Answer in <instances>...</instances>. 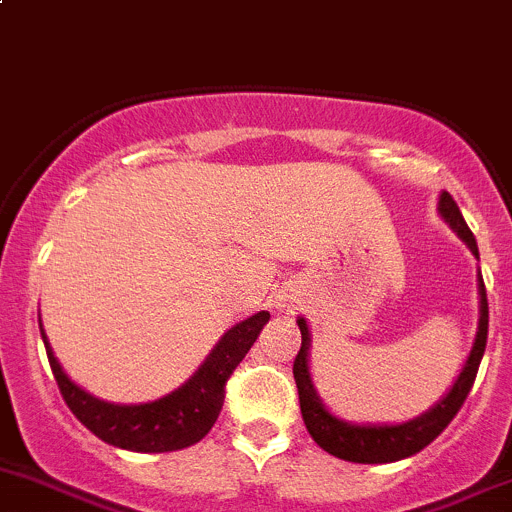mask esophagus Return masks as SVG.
Wrapping results in <instances>:
<instances>
[{
  "instance_id": "1",
  "label": "esophagus",
  "mask_w": 512,
  "mask_h": 512,
  "mask_svg": "<svg viewBox=\"0 0 512 512\" xmlns=\"http://www.w3.org/2000/svg\"><path fill=\"white\" fill-rule=\"evenodd\" d=\"M278 308H281V313H293L295 310V300L291 298H281V303H278Z\"/></svg>"
}]
</instances>
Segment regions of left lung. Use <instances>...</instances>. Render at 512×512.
<instances>
[{"mask_svg": "<svg viewBox=\"0 0 512 512\" xmlns=\"http://www.w3.org/2000/svg\"><path fill=\"white\" fill-rule=\"evenodd\" d=\"M439 214L444 217L446 224L461 236V241H466V246L471 249V254L478 258V244L476 236L468 229L466 219H463L461 209L453 202L449 192H441L439 197ZM478 295H481V310H478V333L473 340L471 352L466 357V365H463L461 374L456 377L453 387L449 389L441 402H436L429 412L416 416L412 421H404V424H382V426H357L350 421L337 419L325 409L323 399L315 392L313 377H310V365H308V350H310V330L305 318H298L300 328V350L295 355L293 362V377L298 384V399H300V414H303L305 429L313 436L315 444L320 449H325L333 456L342 458V461L352 463H392L402 461V458L414 456L421 449L431 444L446 426L451 424L453 416L458 414L461 404L466 402L468 392L473 387V379H476L478 365L483 360V352H486V340H488V298H486V286H483V276L478 271Z\"/></svg>", "mask_w": 512, "mask_h": 512, "instance_id": "left-lung-1", "label": "left lung"}]
</instances>
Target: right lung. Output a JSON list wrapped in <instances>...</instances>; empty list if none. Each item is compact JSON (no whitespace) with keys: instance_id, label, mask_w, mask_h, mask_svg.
I'll use <instances>...</instances> for the list:
<instances>
[{"instance_id":"1","label":"right lung","mask_w":512,"mask_h":512,"mask_svg":"<svg viewBox=\"0 0 512 512\" xmlns=\"http://www.w3.org/2000/svg\"><path fill=\"white\" fill-rule=\"evenodd\" d=\"M268 318L271 315L261 310V313L251 315V318L241 320L234 328L226 330L217 347L202 362V367L182 387L147 404L103 402V399L93 397L86 389L78 387L76 382L68 379V374L56 360L44 328H41V318L39 328L63 402L68 404V409L76 414V419L86 429H91L98 439H103L110 446H118V449L165 453L187 449L209 434L221 407H224L226 379L251 350Z\"/></svg>"}]
</instances>
